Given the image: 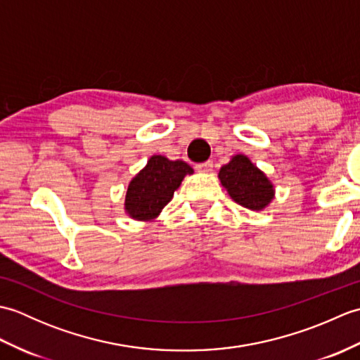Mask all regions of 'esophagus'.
I'll return each instance as SVG.
<instances>
[{
    "instance_id": "34e87169",
    "label": "esophagus",
    "mask_w": 360,
    "mask_h": 360,
    "mask_svg": "<svg viewBox=\"0 0 360 360\" xmlns=\"http://www.w3.org/2000/svg\"><path fill=\"white\" fill-rule=\"evenodd\" d=\"M195 168L198 172H202V173H209L213 170V162L212 160H205V162H201V164H196Z\"/></svg>"
}]
</instances>
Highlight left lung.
<instances>
[{"label": "left lung", "mask_w": 360, "mask_h": 360, "mask_svg": "<svg viewBox=\"0 0 360 360\" xmlns=\"http://www.w3.org/2000/svg\"><path fill=\"white\" fill-rule=\"evenodd\" d=\"M219 179L232 200L250 210H262L274 198V188L263 172L250 160L236 155L229 164L221 167Z\"/></svg>", "instance_id": "obj_1"}]
</instances>
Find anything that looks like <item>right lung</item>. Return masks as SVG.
<instances>
[{
  "label": "right lung",
  "mask_w": 360,
  "mask_h": 360,
  "mask_svg": "<svg viewBox=\"0 0 360 360\" xmlns=\"http://www.w3.org/2000/svg\"><path fill=\"white\" fill-rule=\"evenodd\" d=\"M193 168L184 160H168L165 156H151L147 167L129 182L125 209L134 219H153L170 202L174 190Z\"/></svg>",
  "instance_id": "add662e5"
}]
</instances>
